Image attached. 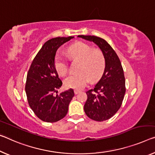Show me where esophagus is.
Masks as SVG:
<instances>
[{
  "mask_svg": "<svg viewBox=\"0 0 155 155\" xmlns=\"http://www.w3.org/2000/svg\"><path fill=\"white\" fill-rule=\"evenodd\" d=\"M80 92V91H79V90H77V89H75L74 90V93H75V94H76V95L79 94Z\"/></svg>",
  "mask_w": 155,
  "mask_h": 155,
  "instance_id": "1",
  "label": "esophagus"
}]
</instances>
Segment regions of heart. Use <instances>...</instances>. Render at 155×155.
Returning a JSON list of instances; mask_svg holds the SVG:
<instances>
[{
	"instance_id": "1",
	"label": "heart",
	"mask_w": 155,
	"mask_h": 155,
	"mask_svg": "<svg viewBox=\"0 0 155 155\" xmlns=\"http://www.w3.org/2000/svg\"><path fill=\"white\" fill-rule=\"evenodd\" d=\"M68 53L73 58L81 59L79 67L80 72L68 76L64 80L67 88L81 89L89 82L98 80L103 74L105 68V58L101 51L94 49L84 42H77L68 48ZM54 68L58 74L65 76L68 73V61L64 57L55 56Z\"/></svg>"
}]
</instances>
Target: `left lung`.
I'll return each instance as SVG.
<instances>
[{
	"label": "left lung",
	"instance_id": "obj_1",
	"mask_svg": "<svg viewBox=\"0 0 155 155\" xmlns=\"http://www.w3.org/2000/svg\"><path fill=\"white\" fill-rule=\"evenodd\" d=\"M94 42L105 58L103 75L94 89L87 91L84 109L88 117L96 121L108 120L120 109L125 94V79L117 54L105 40L96 36L79 35Z\"/></svg>",
	"mask_w": 155,
	"mask_h": 155
}]
</instances>
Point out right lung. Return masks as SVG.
I'll return each mask as SVG.
<instances>
[{
	"label": "right lung",
	"mask_w": 155,
	"mask_h": 155,
	"mask_svg": "<svg viewBox=\"0 0 155 155\" xmlns=\"http://www.w3.org/2000/svg\"><path fill=\"white\" fill-rule=\"evenodd\" d=\"M73 38L56 37L46 41L28 70L25 87L28 104L35 115L44 122L54 123L65 117L74 96L72 89L54 96L62 85L54 65L56 52Z\"/></svg>",
	"instance_id": "add662e5"
}]
</instances>
